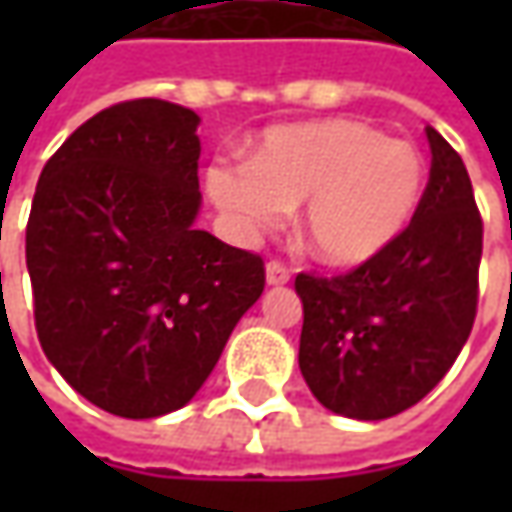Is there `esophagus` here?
Returning <instances> with one entry per match:
<instances>
[{
	"label": "esophagus",
	"instance_id": "esophagus-1",
	"mask_svg": "<svg viewBox=\"0 0 512 512\" xmlns=\"http://www.w3.org/2000/svg\"><path fill=\"white\" fill-rule=\"evenodd\" d=\"M265 282L270 287H279V285H287L290 282V270L285 265H279V262H270L265 267Z\"/></svg>",
	"mask_w": 512,
	"mask_h": 512
}]
</instances>
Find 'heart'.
<instances>
[{
    "label": "heart",
    "mask_w": 512,
    "mask_h": 512,
    "mask_svg": "<svg viewBox=\"0 0 512 512\" xmlns=\"http://www.w3.org/2000/svg\"><path fill=\"white\" fill-rule=\"evenodd\" d=\"M205 190L230 230L253 242L302 202V236L325 265L376 259L410 225L424 193L422 153L353 119L279 125L250 162L216 159Z\"/></svg>",
    "instance_id": "1"
}]
</instances>
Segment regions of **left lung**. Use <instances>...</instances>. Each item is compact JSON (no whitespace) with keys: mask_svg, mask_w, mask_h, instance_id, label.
Instances as JSON below:
<instances>
[{"mask_svg":"<svg viewBox=\"0 0 512 512\" xmlns=\"http://www.w3.org/2000/svg\"><path fill=\"white\" fill-rule=\"evenodd\" d=\"M430 182L402 236L356 270L296 276L299 370L330 413L379 422L442 382L473 330L482 216L462 156L424 128Z\"/></svg>","mask_w":512,"mask_h":512,"instance_id":"1","label":"left lung"}]
</instances>
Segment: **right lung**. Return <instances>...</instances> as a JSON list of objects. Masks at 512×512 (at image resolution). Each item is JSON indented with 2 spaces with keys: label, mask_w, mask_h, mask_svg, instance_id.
<instances>
[{
  "label": "right lung",
  "mask_w": 512,
  "mask_h": 512,
  "mask_svg": "<svg viewBox=\"0 0 512 512\" xmlns=\"http://www.w3.org/2000/svg\"><path fill=\"white\" fill-rule=\"evenodd\" d=\"M199 122L165 99L96 113L50 156L30 207L42 350L122 419L185 407L265 290L259 256L196 230Z\"/></svg>",
  "instance_id": "1"
}]
</instances>
